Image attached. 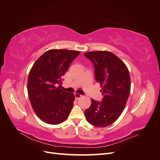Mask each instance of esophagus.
<instances>
[{
    "instance_id": "34e87169",
    "label": "esophagus",
    "mask_w": 160,
    "mask_h": 160,
    "mask_svg": "<svg viewBox=\"0 0 160 160\" xmlns=\"http://www.w3.org/2000/svg\"><path fill=\"white\" fill-rule=\"evenodd\" d=\"M82 96H83V95L79 94V93H75V98L76 99H78L81 98Z\"/></svg>"
}]
</instances>
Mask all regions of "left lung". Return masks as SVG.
Listing matches in <instances>:
<instances>
[{"instance_id":"8db88e82","label":"left lung","mask_w":160,"mask_h":160,"mask_svg":"<svg viewBox=\"0 0 160 160\" xmlns=\"http://www.w3.org/2000/svg\"><path fill=\"white\" fill-rule=\"evenodd\" d=\"M95 67V79L102 89V102L91 99L85 111L87 121L98 128H105L117 120L125 107L131 90L127 66L118 57L107 51L85 52Z\"/></svg>"}]
</instances>
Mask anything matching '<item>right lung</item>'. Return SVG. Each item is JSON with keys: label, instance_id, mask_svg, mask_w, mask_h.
I'll list each match as a JSON object with an SVG mask.
<instances>
[{"label": "right lung", "instance_id": "right-lung-1", "mask_svg": "<svg viewBox=\"0 0 160 160\" xmlns=\"http://www.w3.org/2000/svg\"><path fill=\"white\" fill-rule=\"evenodd\" d=\"M80 51L51 49L35 61L30 70L27 91L32 108L38 118L51 125L67 119L73 106L75 95L62 91L57 84Z\"/></svg>", "mask_w": 160, "mask_h": 160}]
</instances>
